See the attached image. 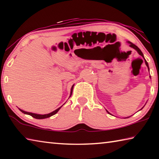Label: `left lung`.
I'll return each instance as SVG.
<instances>
[{"instance_id": "8db88e82", "label": "left lung", "mask_w": 159, "mask_h": 159, "mask_svg": "<svg viewBox=\"0 0 159 159\" xmlns=\"http://www.w3.org/2000/svg\"><path fill=\"white\" fill-rule=\"evenodd\" d=\"M128 43H129V45H130V47L133 48H134V50H137V52H138L139 53V55H141L142 57L144 59L143 53L142 52V51L140 50V49H139V48L138 46H137V45H134V44H133V43H131V42H130V41H128ZM144 60H145V64H146V65H147V66L148 69H149V65H148V63H147V61H146V60H145V59H144ZM150 78H151V76H150ZM142 108H143V107H142ZM141 109H140V110H141ZM107 113H108V114H110V113H109L108 111H107ZM127 118H129V117H127Z\"/></svg>"}]
</instances>
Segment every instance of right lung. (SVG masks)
Here are the masks:
<instances>
[{"label":"right lung","mask_w":159,"mask_h":159,"mask_svg":"<svg viewBox=\"0 0 159 159\" xmlns=\"http://www.w3.org/2000/svg\"><path fill=\"white\" fill-rule=\"evenodd\" d=\"M73 88H74V85L72 86V87H71V94H70L69 98H70V97L71 96L72 91H73ZM61 107H62V106H61ZM61 107H59V108H58L57 109L55 110V111H52V112H51V113H50V114H43V115H41V114H34V113H31V112H26V111H23V110H21V109H20L21 112L24 113V114H28V115H30V116H31L32 117H34V118H36V119H43V118H49V117H50V116H52L55 115V114H57V113L58 112L59 110L60 109V108H61Z\"/></svg>","instance_id":"add662e5"}]
</instances>
